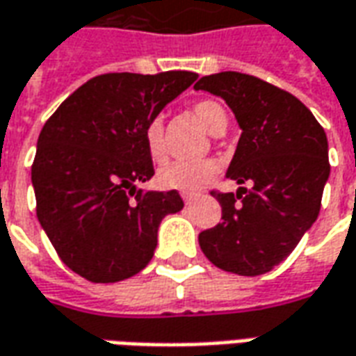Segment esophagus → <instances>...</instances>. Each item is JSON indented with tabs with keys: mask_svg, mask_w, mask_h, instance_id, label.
I'll return each instance as SVG.
<instances>
[{
	"mask_svg": "<svg viewBox=\"0 0 356 356\" xmlns=\"http://www.w3.org/2000/svg\"><path fill=\"white\" fill-rule=\"evenodd\" d=\"M183 200H185V204H191L193 202V200H196V198H198V195H196V193H183Z\"/></svg>",
	"mask_w": 356,
	"mask_h": 356,
	"instance_id": "34e87169",
	"label": "esophagus"
}]
</instances>
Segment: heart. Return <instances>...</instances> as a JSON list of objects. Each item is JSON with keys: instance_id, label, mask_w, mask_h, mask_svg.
<instances>
[{"instance_id": "obj_1", "label": "heart", "mask_w": 356, "mask_h": 356, "mask_svg": "<svg viewBox=\"0 0 356 356\" xmlns=\"http://www.w3.org/2000/svg\"><path fill=\"white\" fill-rule=\"evenodd\" d=\"M195 118L200 121V125L212 133L221 135L227 127V111L223 109L220 102L200 100L193 106ZM144 144L150 160L160 163L168 158L170 148L165 140V129L160 118L150 119L144 127ZM218 175V163L213 160L200 161H170L158 171V183L163 188L170 191H181V193H193L200 186L210 183Z\"/></svg>"}]
</instances>
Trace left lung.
I'll use <instances>...</instances> for the list:
<instances>
[{"mask_svg":"<svg viewBox=\"0 0 356 356\" xmlns=\"http://www.w3.org/2000/svg\"><path fill=\"white\" fill-rule=\"evenodd\" d=\"M195 88L223 98L243 131L227 170L241 186L213 191L221 223L198 243L221 270L262 275L293 252L320 213L330 177L324 129L299 98L252 74H208Z\"/></svg>","mask_w":356,"mask_h":356,"instance_id":"obj_1","label":"left lung"}]
</instances>
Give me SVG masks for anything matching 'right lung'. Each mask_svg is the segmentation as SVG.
Listing matches in <instances>:
<instances>
[{
    "label": "right lung",
    "instance_id": "obj_1",
    "mask_svg": "<svg viewBox=\"0 0 356 356\" xmlns=\"http://www.w3.org/2000/svg\"><path fill=\"white\" fill-rule=\"evenodd\" d=\"M198 79L191 71L94 76L40 131L32 163L36 216L59 258L92 283L144 270L177 191L136 188L152 179L144 127Z\"/></svg>",
    "mask_w": 356,
    "mask_h": 356
}]
</instances>
